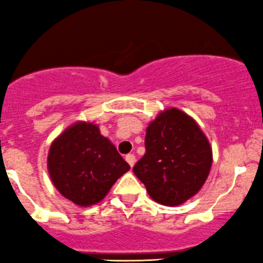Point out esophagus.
I'll return each instance as SVG.
<instances>
[{"instance_id":"34e87169","label":"esophagus","mask_w":263,"mask_h":263,"mask_svg":"<svg viewBox=\"0 0 263 263\" xmlns=\"http://www.w3.org/2000/svg\"><path fill=\"white\" fill-rule=\"evenodd\" d=\"M125 160H126V162L130 165V167H133V166H134V163H135V161H137V158H135V156L133 155V153H129V155L125 156Z\"/></svg>"}]
</instances>
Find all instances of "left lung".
I'll list each match as a JSON object with an SVG mask.
<instances>
[{
  "instance_id": "obj_1",
  "label": "left lung",
  "mask_w": 263,
  "mask_h": 263,
  "mask_svg": "<svg viewBox=\"0 0 263 263\" xmlns=\"http://www.w3.org/2000/svg\"><path fill=\"white\" fill-rule=\"evenodd\" d=\"M145 153L133 167L153 201L178 206L193 197L206 181L212 149L196 121L168 108L149 124Z\"/></svg>"
}]
</instances>
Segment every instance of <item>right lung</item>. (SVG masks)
<instances>
[{
  "mask_svg": "<svg viewBox=\"0 0 263 263\" xmlns=\"http://www.w3.org/2000/svg\"><path fill=\"white\" fill-rule=\"evenodd\" d=\"M129 168L115 145L93 124L70 126L49 148L48 171L54 186L65 198L83 207L105 198Z\"/></svg>",
  "mask_w": 263,
  "mask_h": 263,
  "instance_id": "obj_1",
  "label": "right lung"
}]
</instances>
